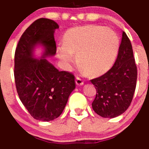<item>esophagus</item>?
Instances as JSON below:
<instances>
[{
    "label": "esophagus",
    "mask_w": 149,
    "mask_h": 149,
    "mask_svg": "<svg viewBox=\"0 0 149 149\" xmlns=\"http://www.w3.org/2000/svg\"><path fill=\"white\" fill-rule=\"evenodd\" d=\"M76 84L78 86H82L84 84V81H82V79L79 77H76Z\"/></svg>",
    "instance_id": "obj_1"
}]
</instances>
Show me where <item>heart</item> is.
I'll return each instance as SVG.
<instances>
[{"label":"heart","mask_w":149,"mask_h":149,"mask_svg":"<svg viewBox=\"0 0 149 149\" xmlns=\"http://www.w3.org/2000/svg\"><path fill=\"white\" fill-rule=\"evenodd\" d=\"M63 46L58 47L57 53L66 67L74 63L73 55L81 68L91 76H100L110 70L118 56L120 40L112 29L88 25L66 31Z\"/></svg>","instance_id":"b5f03b06"}]
</instances>
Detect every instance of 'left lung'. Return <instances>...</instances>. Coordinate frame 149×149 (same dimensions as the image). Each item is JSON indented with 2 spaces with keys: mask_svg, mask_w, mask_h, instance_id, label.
Returning a JSON list of instances; mask_svg holds the SVG:
<instances>
[{
  "mask_svg": "<svg viewBox=\"0 0 149 149\" xmlns=\"http://www.w3.org/2000/svg\"><path fill=\"white\" fill-rule=\"evenodd\" d=\"M137 81V67L130 40L125 31L118 58L112 68L102 76L91 80L97 95L92 108L97 115L113 118L127 110L133 100Z\"/></svg>",
  "mask_w": 149,
  "mask_h": 149,
  "instance_id": "left-lung-1",
  "label": "left lung"
}]
</instances>
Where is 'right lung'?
Returning <instances> with one entry per match:
<instances>
[{"instance_id":"1","label":"right lung","mask_w":149,"mask_h":149,"mask_svg":"<svg viewBox=\"0 0 149 149\" xmlns=\"http://www.w3.org/2000/svg\"><path fill=\"white\" fill-rule=\"evenodd\" d=\"M59 28L53 20L41 18L33 22L21 37L14 56V78L20 100L37 120H53L65 109L70 93L75 89V77L59 71L47 58L56 54L54 33ZM37 46L43 48L36 58Z\"/></svg>"}]
</instances>
